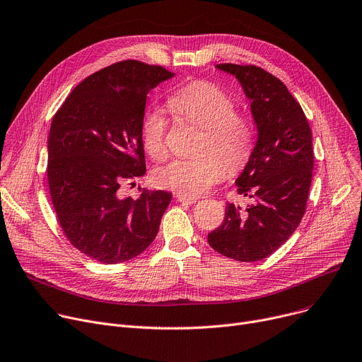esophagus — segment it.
Instances as JSON below:
<instances>
[{"label": "esophagus", "mask_w": 362, "mask_h": 362, "mask_svg": "<svg viewBox=\"0 0 362 362\" xmlns=\"http://www.w3.org/2000/svg\"><path fill=\"white\" fill-rule=\"evenodd\" d=\"M176 199L179 201V202H182V204H187V205H192V204H197V198H194V197H186V195H177L176 197Z\"/></svg>", "instance_id": "esophagus-1"}]
</instances>
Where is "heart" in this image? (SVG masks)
<instances>
[{"mask_svg":"<svg viewBox=\"0 0 362 362\" xmlns=\"http://www.w3.org/2000/svg\"><path fill=\"white\" fill-rule=\"evenodd\" d=\"M168 106L180 120L201 128L195 157L175 158L156 173V183L186 197H198L224 173L242 168L253 150V125L235 112L231 95L208 81L189 83L168 98ZM168 122L158 109L146 110L141 120V139L156 160L165 157Z\"/></svg>","mask_w":362,"mask_h":362,"instance_id":"b5f03b06","label":"heart"}]
</instances>
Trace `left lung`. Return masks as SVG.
Here are the masks:
<instances>
[{
  "label": "left lung",
  "mask_w": 362,
  "mask_h": 362,
  "mask_svg": "<svg viewBox=\"0 0 362 362\" xmlns=\"http://www.w3.org/2000/svg\"><path fill=\"white\" fill-rule=\"evenodd\" d=\"M250 100L257 129L255 148L235 180L243 209L227 204L223 224L208 234L209 246L240 262L272 255L297 230L305 212L313 176L311 129L285 84L255 65L218 64Z\"/></svg>",
  "instance_id": "left-lung-1"
}]
</instances>
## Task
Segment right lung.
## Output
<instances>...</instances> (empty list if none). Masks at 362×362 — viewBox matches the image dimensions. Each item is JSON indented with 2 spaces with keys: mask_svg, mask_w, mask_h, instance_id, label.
<instances>
[{
  "mask_svg": "<svg viewBox=\"0 0 362 362\" xmlns=\"http://www.w3.org/2000/svg\"><path fill=\"white\" fill-rule=\"evenodd\" d=\"M175 77L158 65L122 61L83 80L52 119L47 182L71 245L102 263L127 262L156 238L172 201L165 190L120 198L125 180L146 175L141 120L147 94Z\"/></svg>",
  "mask_w": 362,
  "mask_h": 362,
  "instance_id": "1",
  "label": "right lung"
}]
</instances>
